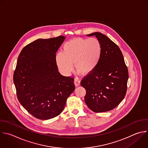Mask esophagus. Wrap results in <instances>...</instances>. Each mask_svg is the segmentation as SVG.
I'll list each match as a JSON object with an SVG mask.
<instances>
[{
    "label": "esophagus",
    "mask_w": 148,
    "mask_h": 148,
    "mask_svg": "<svg viewBox=\"0 0 148 148\" xmlns=\"http://www.w3.org/2000/svg\"><path fill=\"white\" fill-rule=\"evenodd\" d=\"M80 80L78 79V78H75V79H74V84H75V85L77 86H79V85H80Z\"/></svg>",
    "instance_id": "obj_1"
}]
</instances>
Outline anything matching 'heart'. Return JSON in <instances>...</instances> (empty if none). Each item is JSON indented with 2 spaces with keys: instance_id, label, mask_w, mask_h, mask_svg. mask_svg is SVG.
<instances>
[{
  "instance_id": "obj_1",
  "label": "heart",
  "mask_w": 148,
  "mask_h": 148,
  "mask_svg": "<svg viewBox=\"0 0 148 148\" xmlns=\"http://www.w3.org/2000/svg\"><path fill=\"white\" fill-rule=\"evenodd\" d=\"M101 56V45L99 40L95 38H79L66 42L62 52L58 53L55 59L59 69L66 74H69L73 70L72 62L77 70L87 74L96 68Z\"/></svg>"
}]
</instances>
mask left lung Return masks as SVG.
I'll list each match as a JSON object with an SVG mask.
<instances>
[{"instance_id":"obj_1","label":"left lung","mask_w":148,"mask_h":148,"mask_svg":"<svg viewBox=\"0 0 148 148\" xmlns=\"http://www.w3.org/2000/svg\"><path fill=\"white\" fill-rule=\"evenodd\" d=\"M87 35H95L99 40L101 56L96 68L81 81L86 90L85 102L93 112L110 111L125 96L128 68L120 49L107 36L97 32Z\"/></svg>"}]
</instances>
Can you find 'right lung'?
Masks as SVG:
<instances>
[{"label": "right lung", "mask_w": 148, "mask_h": 148, "mask_svg": "<svg viewBox=\"0 0 148 148\" xmlns=\"http://www.w3.org/2000/svg\"><path fill=\"white\" fill-rule=\"evenodd\" d=\"M64 36L39 39L21 51L13 74L18 100L31 115L40 120L59 116L75 89L74 78L58 71L56 53Z\"/></svg>", "instance_id": "right-lung-1"}]
</instances>
